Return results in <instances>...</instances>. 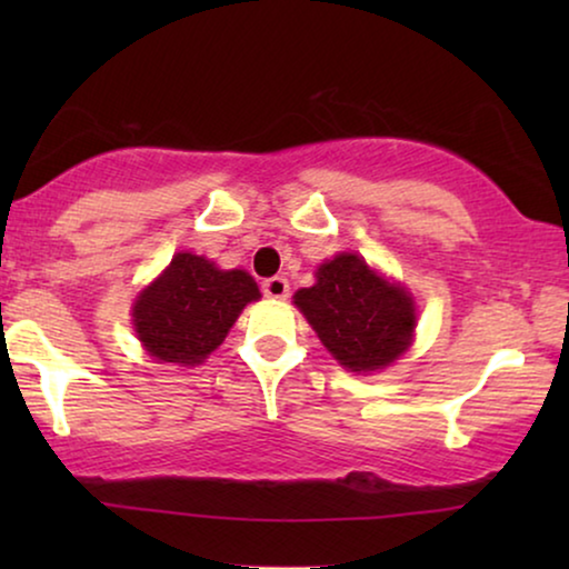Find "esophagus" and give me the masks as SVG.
<instances>
[{"label": "esophagus", "instance_id": "esophagus-1", "mask_svg": "<svg viewBox=\"0 0 569 569\" xmlns=\"http://www.w3.org/2000/svg\"><path fill=\"white\" fill-rule=\"evenodd\" d=\"M261 290L271 300H284L287 295H290V282H287L284 277H269L267 282L261 284Z\"/></svg>", "mask_w": 569, "mask_h": 569}]
</instances>
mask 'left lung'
<instances>
[{"label":"left lung","instance_id":"left-lung-1","mask_svg":"<svg viewBox=\"0 0 569 569\" xmlns=\"http://www.w3.org/2000/svg\"><path fill=\"white\" fill-rule=\"evenodd\" d=\"M295 306L333 360L352 372L383 370L407 352L417 306L357 253H339L316 269V284L295 292Z\"/></svg>","mask_w":569,"mask_h":569}]
</instances>
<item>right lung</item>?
I'll return each mask as SVG.
<instances>
[{"mask_svg": "<svg viewBox=\"0 0 569 569\" xmlns=\"http://www.w3.org/2000/svg\"><path fill=\"white\" fill-rule=\"evenodd\" d=\"M259 298V284L248 271L220 269L186 251L137 295L131 321L154 360L193 368L222 345L240 310Z\"/></svg>", "mask_w": 569, "mask_h": 569, "instance_id": "obj_1", "label": "right lung"}]
</instances>
